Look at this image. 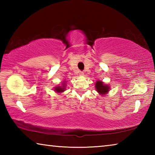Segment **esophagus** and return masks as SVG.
Returning a JSON list of instances; mask_svg holds the SVG:
<instances>
[{"label":"esophagus","mask_w":155,"mask_h":155,"mask_svg":"<svg viewBox=\"0 0 155 155\" xmlns=\"http://www.w3.org/2000/svg\"><path fill=\"white\" fill-rule=\"evenodd\" d=\"M79 75L81 76V77H83V76L84 75V72H79Z\"/></svg>","instance_id":"1"}]
</instances>
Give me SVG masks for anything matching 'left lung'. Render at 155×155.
<instances>
[{
	"instance_id": "obj_1",
	"label": "left lung",
	"mask_w": 155,
	"mask_h": 155,
	"mask_svg": "<svg viewBox=\"0 0 155 155\" xmlns=\"http://www.w3.org/2000/svg\"><path fill=\"white\" fill-rule=\"evenodd\" d=\"M96 90L102 96H105L110 90V85H107L101 81H97L95 83Z\"/></svg>"
}]
</instances>
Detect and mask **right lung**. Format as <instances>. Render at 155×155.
I'll return each mask as SVG.
<instances>
[{
	"instance_id": "right-lung-1",
	"label": "right lung",
	"mask_w": 155,
	"mask_h": 155,
	"mask_svg": "<svg viewBox=\"0 0 155 155\" xmlns=\"http://www.w3.org/2000/svg\"><path fill=\"white\" fill-rule=\"evenodd\" d=\"M66 83L67 81H64V82H62L61 85L55 86V87H54V91L57 94H61L62 92H64V91L65 90V87H66V85H67Z\"/></svg>"
}]
</instances>
